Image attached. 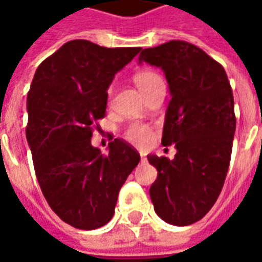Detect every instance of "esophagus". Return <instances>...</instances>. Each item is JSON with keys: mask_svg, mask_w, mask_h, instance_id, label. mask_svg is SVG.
<instances>
[{"mask_svg": "<svg viewBox=\"0 0 262 262\" xmlns=\"http://www.w3.org/2000/svg\"><path fill=\"white\" fill-rule=\"evenodd\" d=\"M140 159H142L143 163H144V161H146V160H147V159H146V156H144V154H142V153H140Z\"/></svg>", "mask_w": 262, "mask_h": 262, "instance_id": "34e87169", "label": "esophagus"}]
</instances>
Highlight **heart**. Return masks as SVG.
Here are the masks:
<instances>
[{"label": "heart", "instance_id": "b5f03b06", "mask_svg": "<svg viewBox=\"0 0 262 262\" xmlns=\"http://www.w3.org/2000/svg\"><path fill=\"white\" fill-rule=\"evenodd\" d=\"M133 81H135V84L139 88V91L143 94V97L150 90H153L154 86L163 82L161 77L157 73L151 71V70L137 71L135 77H133ZM151 137H153L151 129L148 126L142 125V123L130 125L127 127V130H126V139L133 143V144H137V146H146L147 143H150Z\"/></svg>", "mask_w": 262, "mask_h": 262}]
</instances>
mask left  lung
Listing matches in <instances>:
<instances>
[{"label":"left lung","instance_id":"1","mask_svg":"<svg viewBox=\"0 0 262 262\" xmlns=\"http://www.w3.org/2000/svg\"><path fill=\"white\" fill-rule=\"evenodd\" d=\"M142 63L164 71L171 101L161 143L177 148L172 160L147 156L159 171L150 198L164 222L192 225L214 205L229 170L236 130L230 82L216 60L182 40L144 49Z\"/></svg>","mask_w":262,"mask_h":262}]
</instances>
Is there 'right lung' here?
<instances>
[{
	"mask_svg": "<svg viewBox=\"0 0 262 262\" xmlns=\"http://www.w3.org/2000/svg\"><path fill=\"white\" fill-rule=\"evenodd\" d=\"M140 50L71 40L40 63L32 81L26 139L37 182L54 213L75 229L94 230L112 219L120 188L140 161L120 139L106 156L91 144L115 74Z\"/></svg>",
	"mask_w": 262,
	"mask_h": 262,
	"instance_id": "obj_1",
	"label": "right lung"
}]
</instances>
